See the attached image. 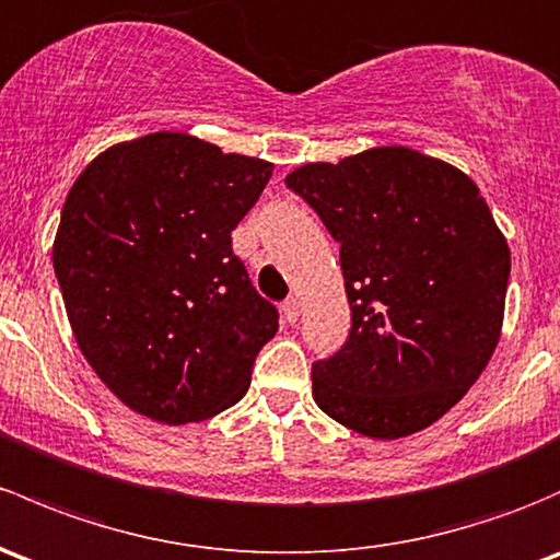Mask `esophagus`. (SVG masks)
<instances>
[{"mask_svg":"<svg viewBox=\"0 0 560 560\" xmlns=\"http://www.w3.org/2000/svg\"><path fill=\"white\" fill-rule=\"evenodd\" d=\"M281 314H284V322H290V325H295L298 316H300V303L295 298H287L284 305H281Z\"/></svg>","mask_w":560,"mask_h":560,"instance_id":"esophagus-1","label":"esophagus"}]
</instances>
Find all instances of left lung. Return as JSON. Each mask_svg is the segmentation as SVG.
Masks as SVG:
<instances>
[{
	"instance_id": "obj_1",
	"label": "left lung",
	"mask_w": 560,
	"mask_h": 560,
	"mask_svg": "<svg viewBox=\"0 0 560 560\" xmlns=\"http://www.w3.org/2000/svg\"><path fill=\"white\" fill-rule=\"evenodd\" d=\"M340 244L351 329L311 368L322 410L397 440L445 416L499 343L510 249L475 182L408 147L287 176Z\"/></svg>"
}]
</instances>
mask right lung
Listing matches in <instances>:
<instances>
[{
	"mask_svg": "<svg viewBox=\"0 0 560 560\" xmlns=\"http://www.w3.org/2000/svg\"><path fill=\"white\" fill-rule=\"evenodd\" d=\"M273 166L187 133L102 152L61 211L52 268L80 351L137 413L203 421L246 394L279 308L233 238Z\"/></svg>",
	"mask_w": 560,
	"mask_h": 560,
	"instance_id": "right-lung-1",
	"label": "right lung"
}]
</instances>
